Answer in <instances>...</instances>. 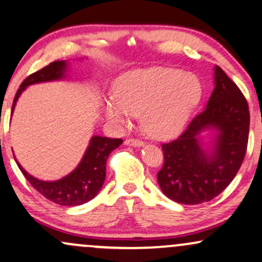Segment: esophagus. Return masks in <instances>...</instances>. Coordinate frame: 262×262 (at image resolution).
Wrapping results in <instances>:
<instances>
[{
    "mask_svg": "<svg viewBox=\"0 0 262 262\" xmlns=\"http://www.w3.org/2000/svg\"><path fill=\"white\" fill-rule=\"evenodd\" d=\"M124 144L127 145V146H134V147H141V146H144V141L138 140V139H134V138H130V139H127V140L124 141Z\"/></svg>",
    "mask_w": 262,
    "mask_h": 262,
    "instance_id": "obj_1",
    "label": "esophagus"
}]
</instances>
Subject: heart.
I'll list each match as a JSON object with an SVG mask.
<instances>
[{"label":"heart","mask_w":262,"mask_h":262,"mask_svg":"<svg viewBox=\"0 0 262 262\" xmlns=\"http://www.w3.org/2000/svg\"><path fill=\"white\" fill-rule=\"evenodd\" d=\"M113 89L102 100L105 117L125 125L140 113L144 130L157 139L177 134L203 97L199 77L174 68L132 69L119 75Z\"/></svg>","instance_id":"obj_1"}]
</instances>
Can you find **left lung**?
Listing matches in <instances>:
<instances>
[{"label":"left lung","instance_id":"left-lung-1","mask_svg":"<svg viewBox=\"0 0 262 262\" xmlns=\"http://www.w3.org/2000/svg\"><path fill=\"white\" fill-rule=\"evenodd\" d=\"M213 81L206 108L178 139L162 144L165 163L157 182L162 193L176 203L212 200L234 179L247 152V100L219 66L213 68Z\"/></svg>","mask_w":262,"mask_h":262}]
</instances>
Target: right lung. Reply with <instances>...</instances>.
<instances>
[{
  "label": "right lung",
  "instance_id": "obj_1",
  "mask_svg": "<svg viewBox=\"0 0 262 262\" xmlns=\"http://www.w3.org/2000/svg\"><path fill=\"white\" fill-rule=\"evenodd\" d=\"M68 69V61H56L29 75L20 84L19 89L15 94L12 105V113L21 93L29 85L64 79L67 78ZM122 143V139H111V138L94 135L91 137L79 165L69 174L57 181H41L33 177L19 165L15 157L14 160L24 177L46 199L62 206H78L94 199L99 194L106 178L107 159L110 154L117 149Z\"/></svg>",
  "mask_w": 262,
  "mask_h": 262
}]
</instances>
